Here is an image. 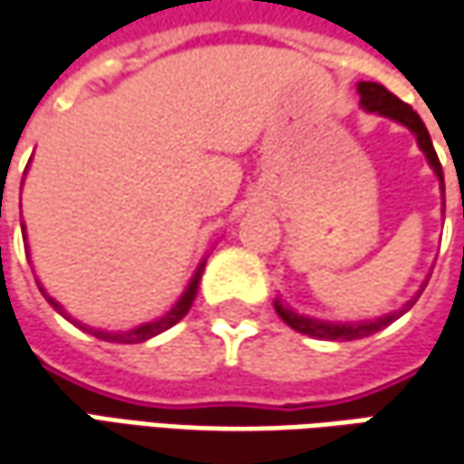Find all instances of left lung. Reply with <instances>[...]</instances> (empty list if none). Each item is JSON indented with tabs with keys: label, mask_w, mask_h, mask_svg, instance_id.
I'll return each mask as SVG.
<instances>
[{
	"label": "left lung",
	"mask_w": 464,
	"mask_h": 464,
	"mask_svg": "<svg viewBox=\"0 0 464 464\" xmlns=\"http://www.w3.org/2000/svg\"><path fill=\"white\" fill-rule=\"evenodd\" d=\"M358 92H361V106L363 109H369V111L382 113V116H390L394 121H400V124H405L408 130L413 131L415 137H418V145H420V150L426 152V158H429V163H431V169L439 176V181L444 184V171H441V163H439V155L433 150V142H431V134L426 130V124L420 121V116L408 106V103H402L397 95L387 91L384 85H379V82H358ZM415 301H411L402 312H394L387 314V316H382V319H373V322H353V324H330V322H316V319H309V316H298V314L288 312L283 304H277L275 301V309L280 314V319L293 327L295 333L301 334H309V337H319V340H361V337H369V334L379 333V330H384L387 324H392L394 319L400 316V314H405L411 306H413Z\"/></svg>",
	"instance_id": "left-lung-1"
}]
</instances>
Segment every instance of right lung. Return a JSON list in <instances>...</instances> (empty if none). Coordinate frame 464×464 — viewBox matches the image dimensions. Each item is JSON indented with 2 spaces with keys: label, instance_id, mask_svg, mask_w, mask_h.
Instances as JSON below:
<instances>
[{
  "label": "right lung",
  "instance_id": "right-lung-1",
  "mask_svg": "<svg viewBox=\"0 0 464 464\" xmlns=\"http://www.w3.org/2000/svg\"><path fill=\"white\" fill-rule=\"evenodd\" d=\"M202 270H205V262L197 267V272H194L192 283H189V288L184 291V295L179 298V304L173 306L171 312L166 314V316H160V319H155V322H148V324H142V327H137V330H130V333H106V330H92V327H82L80 322H74L77 327H82L85 333L95 334V337H101V340H106V343H142V340H150V337H155V334L166 333L169 327H173L181 316H187L189 314V309H192L194 298H197V288H199V277H202ZM46 295V293H44ZM46 301H49L51 306L56 309L59 314H64L67 316V312L51 298V295H46ZM70 319V316H67Z\"/></svg>",
  "mask_w": 464,
  "mask_h": 464
}]
</instances>
